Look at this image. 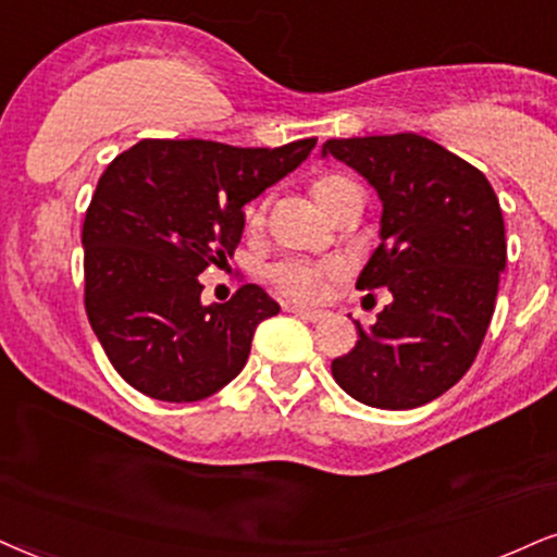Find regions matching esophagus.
<instances>
[{
  "label": "esophagus",
  "instance_id": "esophagus-1",
  "mask_svg": "<svg viewBox=\"0 0 557 557\" xmlns=\"http://www.w3.org/2000/svg\"><path fill=\"white\" fill-rule=\"evenodd\" d=\"M290 313H295V315H298V319H302V321H311V323L323 319L321 311H313V308H302V306L290 308Z\"/></svg>",
  "mask_w": 557,
  "mask_h": 557
}]
</instances>
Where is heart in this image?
Segmentation results:
<instances>
[{"instance_id": "heart-1", "label": "heart", "mask_w": 557, "mask_h": 557, "mask_svg": "<svg viewBox=\"0 0 557 557\" xmlns=\"http://www.w3.org/2000/svg\"><path fill=\"white\" fill-rule=\"evenodd\" d=\"M347 185H351V182L344 177H321L313 182V197L323 213H326L329 202L334 200L336 193H342ZM270 280L287 298L315 300L323 290V283H326V270L321 264L302 262V259H285V262L272 267Z\"/></svg>"}]
</instances>
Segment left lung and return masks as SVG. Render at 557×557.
<instances>
[{"label": "left lung", "instance_id": "obj_1", "mask_svg": "<svg viewBox=\"0 0 557 557\" xmlns=\"http://www.w3.org/2000/svg\"><path fill=\"white\" fill-rule=\"evenodd\" d=\"M321 157L355 169L377 193L380 246L357 277L393 300L334 380L372 408L424 406L466 375L494 315L506 267L504 215L491 182L466 159L417 133L331 138Z\"/></svg>", "mask_w": 557, "mask_h": 557}]
</instances>
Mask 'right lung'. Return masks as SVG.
<instances>
[{"instance_id":"obj_1","label":"right lung","mask_w":557,"mask_h":557,"mask_svg":"<svg viewBox=\"0 0 557 557\" xmlns=\"http://www.w3.org/2000/svg\"><path fill=\"white\" fill-rule=\"evenodd\" d=\"M313 146L315 138L280 149L149 138L104 169L82 231L84 306L125 383L193 404L244 370L257 326L280 306L259 285L206 306L197 274L234 257L246 202L298 169Z\"/></svg>"}]
</instances>
